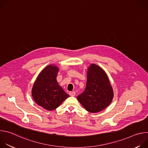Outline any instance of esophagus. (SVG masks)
<instances>
[{
	"label": "esophagus",
	"instance_id": "34e87169",
	"mask_svg": "<svg viewBox=\"0 0 148 148\" xmlns=\"http://www.w3.org/2000/svg\"><path fill=\"white\" fill-rule=\"evenodd\" d=\"M69 94L70 96L71 97H74L75 95V91H71V92H69Z\"/></svg>",
	"mask_w": 148,
	"mask_h": 148
}]
</instances>
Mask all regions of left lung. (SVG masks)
Segmentation results:
<instances>
[{
	"label": "left lung",
	"instance_id": "8db88e82",
	"mask_svg": "<svg viewBox=\"0 0 148 148\" xmlns=\"http://www.w3.org/2000/svg\"><path fill=\"white\" fill-rule=\"evenodd\" d=\"M113 97L112 88L106 73L97 65H91L88 69L86 89L77 96L78 101L87 111L96 113L107 108Z\"/></svg>",
	"mask_w": 148,
	"mask_h": 148
}]
</instances>
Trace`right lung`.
I'll return each mask as SVG.
<instances>
[{
  "mask_svg": "<svg viewBox=\"0 0 148 148\" xmlns=\"http://www.w3.org/2000/svg\"><path fill=\"white\" fill-rule=\"evenodd\" d=\"M58 71L57 67L47 66L39 74L32 88V97L36 103L48 111L56 109L69 97L57 81Z\"/></svg>",
  "mask_w": 148,
  "mask_h": 148,
  "instance_id": "1",
  "label": "right lung"
}]
</instances>
